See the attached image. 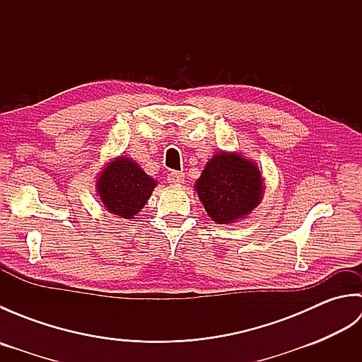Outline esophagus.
<instances>
[{
    "label": "esophagus",
    "instance_id": "34e87169",
    "mask_svg": "<svg viewBox=\"0 0 362 362\" xmlns=\"http://www.w3.org/2000/svg\"><path fill=\"white\" fill-rule=\"evenodd\" d=\"M168 182L171 183V185H180V183L185 182V174L177 173V171L169 173L168 174Z\"/></svg>",
    "mask_w": 362,
    "mask_h": 362
}]
</instances>
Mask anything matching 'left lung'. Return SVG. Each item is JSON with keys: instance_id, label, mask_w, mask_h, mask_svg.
Wrapping results in <instances>:
<instances>
[{"instance_id": "obj_1", "label": "left lung", "mask_w": 362, "mask_h": 362, "mask_svg": "<svg viewBox=\"0 0 362 362\" xmlns=\"http://www.w3.org/2000/svg\"><path fill=\"white\" fill-rule=\"evenodd\" d=\"M194 189L211 221L233 224L263 201L264 179L255 161L236 151H221L206 161Z\"/></svg>"}]
</instances>
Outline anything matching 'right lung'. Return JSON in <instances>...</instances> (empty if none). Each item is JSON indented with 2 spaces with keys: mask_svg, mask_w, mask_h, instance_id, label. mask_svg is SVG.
Masks as SVG:
<instances>
[{
  "mask_svg": "<svg viewBox=\"0 0 362 362\" xmlns=\"http://www.w3.org/2000/svg\"><path fill=\"white\" fill-rule=\"evenodd\" d=\"M156 187L157 180L126 156L112 158L96 177V193L104 209L122 219H134Z\"/></svg>",
  "mask_w": 362,
  "mask_h": 362,
  "instance_id": "1",
  "label": "right lung"
}]
</instances>
